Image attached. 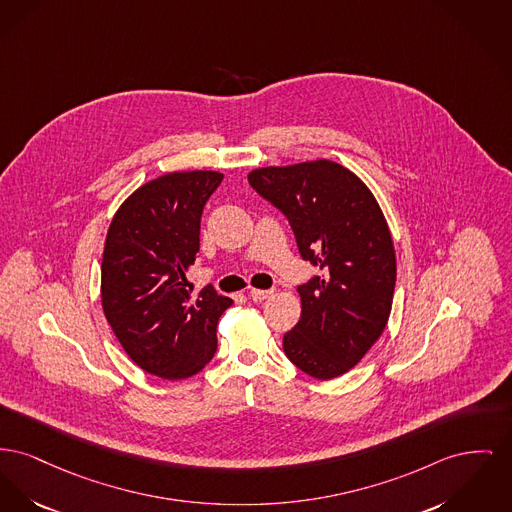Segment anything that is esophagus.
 I'll use <instances>...</instances> for the list:
<instances>
[{
	"instance_id": "1",
	"label": "esophagus",
	"mask_w": 512,
	"mask_h": 512,
	"mask_svg": "<svg viewBox=\"0 0 512 512\" xmlns=\"http://www.w3.org/2000/svg\"><path fill=\"white\" fill-rule=\"evenodd\" d=\"M271 290H257V288H253L251 292H249V298L253 301H263L267 300V298H271Z\"/></svg>"
}]
</instances>
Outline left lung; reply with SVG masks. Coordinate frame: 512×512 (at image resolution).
<instances>
[{"mask_svg": "<svg viewBox=\"0 0 512 512\" xmlns=\"http://www.w3.org/2000/svg\"><path fill=\"white\" fill-rule=\"evenodd\" d=\"M251 187L288 218L300 255L323 274L298 286L301 317L284 354L303 373L344 375L391 315L396 255L383 211L363 181L332 160L249 172Z\"/></svg>", "mask_w": 512, "mask_h": 512, "instance_id": "8db88e82", "label": "left lung"}]
</instances>
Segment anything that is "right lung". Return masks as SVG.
<instances>
[{
	"label": "right lung",
	"mask_w": 512,
	"mask_h": 512,
	"mask_svg": "<svg viewBox=\"0 0 512 512\" xmlns=\"http://www.w3.org/2000/svg\"><path fill=\"white\" fill-rule=\"evenodd\" d=\"M220 172H172L133 191L114 214L102 255V309L127 356L156 377L199 373L216 352L232 305L212 286L197 298L185 271L199 253L201 214Z\"/></svg>",
	"instance_id": "1"
}]
</instances>
